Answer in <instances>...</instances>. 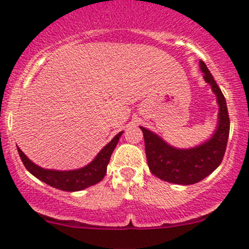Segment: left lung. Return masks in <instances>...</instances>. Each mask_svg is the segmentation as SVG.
Listing matches in <instances>:
<instances>
[{
    "label": "left lung",
    "instance_id": "obj_1",
    "mask_svg": "<svg viewBox=\"0 0 249 249\" xmlns=\"http://www.w3.org/2000/svg\"><path fill=\"white\" fill-rule=\"evenodd\" d=\"M200 68L204 81L210 85L212 91L216 95L218 105L217 125L212 137L200 145L178 149L171 146L152 131L139 126L143 131L149 169L160 179L175 184H195L209 176L222 162L228 142L231 122L225 95L202 60Z\"/></svg>",
    "mask_w": 249,
    "mask_h": 249
}]
</instances>
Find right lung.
<instances>
[{
	"mask_svg": "<svg viewBox=\"0 0 249 249\" xmlns=\"http://www.w3.org/2000/svg\"><path fill=\"white\" fill-rule=\"evenodd\" d=\"M123 132L124 131H120L118 135L114 136L110 143L106 144L100 150L99 154L95 156L91 163L83 166V168L74 169V170H52V169L41 168L34 162H32L18 146V151L27 170L37 179L60 190L80 191L91 187V185L97 184L104 178L106 170H107V164L110 162L112 152L118 144Z\"/></svg>",
	"mask_w": 249,
	"mask_h": 249,
	"instance_id": "right-lung-1",
	"label": "right lung"
}]
</instances>
